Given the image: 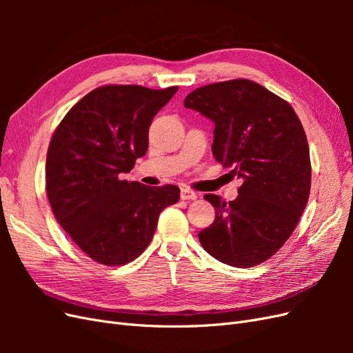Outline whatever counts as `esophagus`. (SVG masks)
Returning <instances> with one entry per match:
<instances>
[{
  "label": "esophagus",
  "mask_w": 353,
  "mask_h": 353,
  "mask_svg": "<svg viewBox=\"0 0 353 353\" xmlns=\"http://www.w3.org/2000/svg\"><path fill=\"white\" fill-rule=\"evenodd\" d=\"M197 197H199L197 193H194L193 190H188V188L181 190V199L183 200H196Z\"/></svg>",
  "instance_id": "34e87169"
}]
</instances>
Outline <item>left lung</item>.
<instances>
[{
    "instance_id": "obj_1",
    "label": "left lung",
    "mask_w": 353,
    "mask_h": 353,
    "mask_svg": "<svg viewBox=\"0 0 353 353\" xmlns=\"http://www.w3.org/2000/svg\"><path fill=\"white\" fill-rule=\"evenodd\" d=\"M184 105L215 123L212 153L243 179L239 196L215 208V221L199 232L210 256L236 268L270 259L292 236L311 191L309 147L293 108L249 79L205 85Z\"/></svg>"
}]
</instances>
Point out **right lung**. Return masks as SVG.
I'll list each match as a JSON object with an SVG mask.
<instances>
[{
    "label": "right lung",
    "mask_w": 353,
    "mask_h": 353,
    "mask_svg": "<svg viewBox=\"0 0 353 353\" xmlns=\"http://www.w3.org/2000/svg\"><path fill=\"white\" fill-rule=\"evenodd\" d=\"M178 87L104 85L63 117L47 153L46 188L57 222L101 265H125L150 244L175 185L128 183L122 174L148 148V128Z\"/></svg>",
    "instance_id": "add662e5"
}]
</instances>
